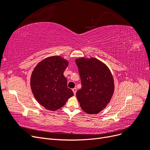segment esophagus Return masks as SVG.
Instances as JSON below:
<instances>
[{
	"label": "esophagus",
	"mask_w": 150,
	"mask_h": 150,
	"mask_svg": "<svg viewBox=\"0 0 150 150\" xmlns=\"http://www.w3.org/2000/svg\"><path fill=\"white\" fill-rule=\"evenodd\" d=\"M72 91H73V93H74V95H76V91H77V89H76V88H74L72 89Z\"/></svg>",
	"instance_id": "1"
}]
</instances>
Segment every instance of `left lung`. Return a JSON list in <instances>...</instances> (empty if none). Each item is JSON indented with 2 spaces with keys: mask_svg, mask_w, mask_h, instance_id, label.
<instances>
[{
  "mask_svg": "<svg viewBox=\"0 0 150 150\" xmlns=\"http://www.w3.org/2000/svg\"><path fill=\"white\" fill-rule=\"evenodd\" d=\"M82 87L76 97L83 110L98 114L105 108L114 93V80L108 67L96 58L76 59Z\"/></svg>",
  "mask_w": 150,
  "mask_h": 150,
  "instance_id": "obj_1",
  "label": "left lung"
}]
</instances>
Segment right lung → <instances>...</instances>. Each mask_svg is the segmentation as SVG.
<instances>
[{"mask_svg": "<svg viewBox=\"0 0 150 150\" xmlns=\"http://www.w3.org/2000/svg\"><path fill=\"white\" fill-rule=\"evenodd\" d=\"M67 66L68 62L61 57L52 56L39 62L33 72L32 91L36 100L47 110H58L74 96L63 74Z\"/></svg>", "mask_w": 150, "mask_h": 150, "instance_id": "right-lung-1", "label": "right lung"}]
</instances>
